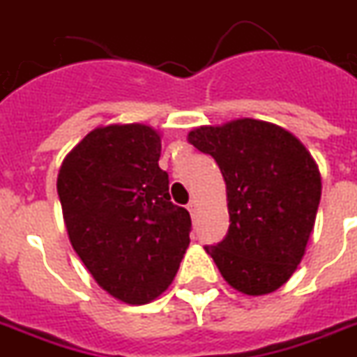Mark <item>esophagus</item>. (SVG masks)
Here are the masks:
<instances>
[{"label": "esophagus", "mask_w": 357, "mask_h": 357, "mask_svg": "<svg viewBox=\"0 0 357 357\" xmlns=\"http://www.w3.org/2000/svg\"><path fill=\"white\" fill-rule=\"evenodd\" d=\"M188 210H190V214H192V216H195V210H197V201H190V203H188Z\"/></svg>", "instance_id": "34e87169"}]
</instances>
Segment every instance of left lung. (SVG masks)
I'll return each mask as SVG.
<instances>
[{
    "instance_id": "left-lung-1",
    "label": "left lung",
    "mask_w": 357,
    "mask_h": 357,
    "mask_svg": "<svg viewBox=\"0 0 357 357\" xmlns=\"http://www.w3.org/2000/svg\"><path fill=\"white\" fill-rule=\"evenodd\" d=\"M227 184L229 231L204 245L233 289L261 296L287 283L305 253L320 203L319 167L281 126L238 119L188 134Z\"/></svg>"
}]
</instances>
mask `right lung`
Wrapping results in <instances>:
<instances>
[{
  "instance_id": "1",
  "label": "right lung",
  "mask_w": 357,
  "mask_h": 357,
  "mask_svg": "<svg viewBox=\"0 0 357 357\" xmlns=\"http://www.w3.org/2000/svg\"><path fill=\"white\" fill-rule=\"evenodd\" d=\"M160 153L151 126L112 124L85 135L57 176L74 251L104 291L132 305L169 287L190 245L192 218L171 203Z\"/></svg>"
}]
</instances>
